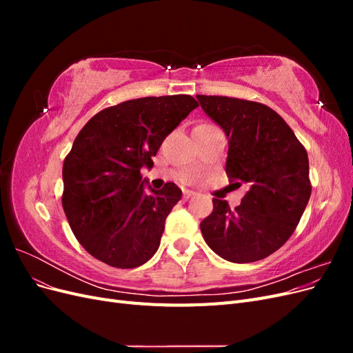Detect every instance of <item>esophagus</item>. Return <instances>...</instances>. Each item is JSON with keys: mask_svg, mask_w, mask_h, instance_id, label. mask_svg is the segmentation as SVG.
<instances>
[{"mask_svg": "<svg viewBox=\"0 0 353 353\" xmlns=\"http://www.w3.org/2000/svg\"><path fill=\"white\" fill-rule=\"evenodd\" d=\"M183 194H184V199H185V200H188L190 197L196 196V191H193V190H184V191H183Z\"/></svg>", "mask_w": 353, "mask_h": 353, "instance_id": "esophagus-1", "label": "esophagus"}]
</instances>
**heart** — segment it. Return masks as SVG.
Wrapping results in <instances>:
<instances>
[{"mask_svg":"<svg viewBox=\"0 0 353 353\" xmlns=\"http://www.w3.org/2000/svg\"><path fill=\"white\" fill-rule=\"evenodd\" d=\"M200 126H208V125H200Z\"/></svg>","mask_w":353,"mask_h":353,"instance_id":"1","label":"heart"}]
</instances>
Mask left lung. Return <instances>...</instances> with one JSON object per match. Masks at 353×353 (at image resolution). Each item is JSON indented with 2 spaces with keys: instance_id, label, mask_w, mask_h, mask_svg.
Returning a JSON list of instances; mask_svg holds the SVG:
<instances>
[{
  "instance_id": "1",
  "label": "left lung",
  "mask_w": 353,
  "mask_h": 353,
  "mask_svg": "<svg viewBox=\"0 0 353 353\" xmlns=\"http://www.w3.org/2000/svg\"><path fill=\"white\" fill-rule=\"evenodd\" d=\"M196 97L228 138V178L248 188L236 209L213 199L212 213L200 223L203 239L225 261L265 259L290 239L311 197L306 150L268 105L218 95Z\"/></svg>"
}]
</instances>
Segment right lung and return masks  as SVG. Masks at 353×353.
<instances>
[{"label": "right lung", "mask_w": 353, "mask_h": 353, "mask_svg": "<svg viewBox=\"0 0 353 353\" xmlns=\"http://www.w3.org/2000/svg\"><path fill=\"white\" fill-rule=\"evenodd\" d=\"M191 95L123 101L95 114L63 163V209L74 237L95 259L137 268L157 252L165 221L181 200L174 183L154 190L153 168L165 138L197 108Z\"/></svg>", "instance_id": "right-lung-1"}]
</instances>
